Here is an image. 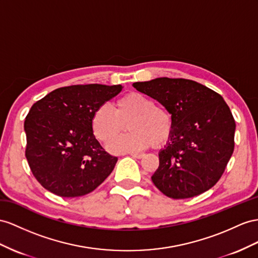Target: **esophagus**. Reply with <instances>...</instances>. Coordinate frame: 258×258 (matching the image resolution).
Listing matches in <instances>:
<instances>
[{
	"label": "esophagus",
	"mask_w": 258,
	"mask_h": 258,
	"mask_svg": "<svg viewBox=\"0 0 258 258\" xmlns=\"http://www.w3.org/2000/svg\"><path fill=\"white\" fill-rule=\"evenodd\" d=\"M131 156L133 158H136V159H142V158H144V155L141 154H131Z\"/></svg>",
	"instance_id": "obj_1"
}]
</instances>
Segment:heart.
I'll return each instance as SVG.
<instances>
[{
  "mask_svg": "<svg viewBox=\"0 0 258 258\" xmlns=\"http://www.w3.org/2000/svg\"><path fill=\"white\" fill-rule=\"evenodd\" d=\"M128 125L131 133L118 140ZM91 131L97 140L108 145L112 153H137L149 147H161L172 135L173 120L169 111L156 105L153 99L141 92H128L118 98L114 111L101 105L91 117Z\"/></svg>",
  "mask_w": 258,
  "mask_h": 258,
  "instance_id": "b5f03b06",
  "label": "heart"
}]
</instances>
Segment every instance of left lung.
Returning a JSON list of instances; mask_svg holds the SVG:
<instances>
[{
  "mask_svg": "<svg viewBox=\"0 0 258 258\" xmlns=\"http://www.w3.org/2000/svg\"><path fill=\"white\" fill-rule=\"evenodd\" d=\"M133 87L160 102L173 120L169 142L159 151L151 176L164 195L183 200L219 181L233 154L235 122L223 98L200 83L160 77Z\"/></svg>",
  "mask_w": 258,
  "mask_h": 258,
  "instance_id": "1",
  "label": "left lung"
}]
</instances>
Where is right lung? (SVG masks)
Wrapping results in <instances>:
<instances>
[{
  "label": "right lung",
  "mask_w": 258,
  "mask_h": 258,
  "mask_svg": "<svg viewBox=\"0 0 258 258\" xmlns=\"http://www.w3.org/2000/svg\"><path fill=\"white\" fill-rule=\"evenodd\" d=\"M121 85H73L34 103L26 116V158L41 185L57 196L78 197L96 189L113 171L109 155L91 131L96 109L120 94Z\"/></svg>",
  "instance_id": "add662e5"
}]
</instances>
